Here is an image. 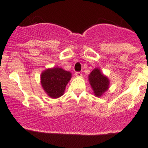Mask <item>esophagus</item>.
Here are the masks:
<instances>
[{
	"instance_id": "obj_1",
	"label": "esophagus",
	"mask_w": 148,
	"mask_h": 148,
	"mask_svg": "<svg viewBox=\"0 0 148 148\" xmlns=\"http://www.w3.org/2000/svg\"><path fill=\"white\" fill-rule=\"evenodd\" d=\"M75 76L77 77H82V74L80 72H76L75 73Z\"/></svg>"
}]
</instances>
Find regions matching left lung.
Segmentation results:
<instances>
[{
  "label": "left lung",
  "mask_w": 148,
  "mask_h": 148,
  "mask_svg": "<svg viewBox=\"0 0 148 148\" xmlns=\"http://www.w3.org/2000/svg\"><path fill=\"white\" fill-rule=\"evenodd\" d=\"M88 78L94 94L97 97H102L110 88V79L99 68L94 69Z\"/></svg>",
  "instance_id": "obj_1"
}]
</instances>
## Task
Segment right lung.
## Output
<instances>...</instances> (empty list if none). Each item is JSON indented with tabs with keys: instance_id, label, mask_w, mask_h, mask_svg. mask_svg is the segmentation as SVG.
<instances>
[{
	"instance_id": "obj_1",
	"label": "right lung",
	"mask_w": 148,
	"mask_h": 148,
	"mask_svg": "<svg viewBox=\"0 0 148 148\" xmlns=\"http://www.w3.org/2000/svg\"><path fill=\"white\" fill-rule=\"evenodd\" d=\"M71 77L70 71L60 67L46 69L41 74V86L51 98H59L64 94L66 86Z\"/></svg>"
}]
</instances>
